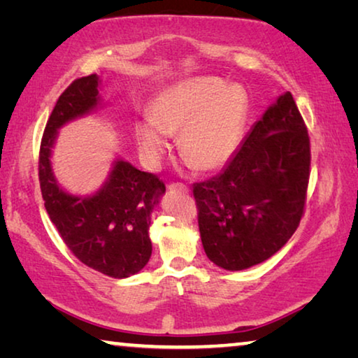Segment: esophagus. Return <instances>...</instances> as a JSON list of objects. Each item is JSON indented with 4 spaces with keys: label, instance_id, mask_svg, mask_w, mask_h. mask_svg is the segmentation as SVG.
I'll use <instances>...</instances> for the list:
<instances>
[{
    "label": "esophagus",
    "instance_id": "obj_1",
    "mask_svg": "<svg viewBox=\"0 0 358 358\" xmlns=\"http://www.w3.org/2000/svg\"><path fill=\"white\" fill-rule=\"evenodd\" d=\"M168 189L171 190V192H182V194H189V192H190L189 185H185V184H182V182H173V184H169Z\"/></svg>",
    "mask_w": 358,
    "mask_h": 358
}]
</instances>
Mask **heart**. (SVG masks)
<instances>
[{"label":"heart","mask_w":358,"mask_h":358,"mask_svg":"<svg viewBox=\"0 0 358 358\" xmlns=\"http://www.w3.org/2000/svg\"><path fill=\"white\" fill-rule=\"evenodd\" d=\"M250 97L243 86L216 76L182 80L148 106L150 122L134 124L141 155L157 166L168 152L166 136L178 137L180 157L198 171H213L232 158L243 141Z\"/></svg>","instance_id":"obj_1"}]
</instances>
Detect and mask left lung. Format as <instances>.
Listing matches in <instances>:
<instances>
[{"label": "left lung", "mask_w": 358, "mask_h": 358, "mask_svg": "<svg viewBox=\"0 0 358 358\" xmlns=\"http://www.w3.org/2000/svg\"><path fill=\"white\" fill-rule=\"evenodd\" d=\"M310 139L291 92L268 107L221 174L194 184L206 256L243 271L273 256L304 216Z\"/></svg>", "instance_id": "1"}]
</instances>
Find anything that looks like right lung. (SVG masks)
I'll return each mask as SVG.
<instances>
[{"mask_svg":"<svg viewBox=\"0 0 358 358\" xmlns=\"http://www.w3.org/2000/svg\"><path fill=\"white\" fill-rule=\"evenodd\" d=\"M97 86V76L87 75L71 81L57 99L43 133L38 178L49 219L76 259L108 277L126 278L150 259L148 225L153 208L166 190L164 182L155 174L117 160L102 189L80 198L60 189L49 162L60 126L99 103Z\"/></svg>","mask_w":358,"mask_h":358,"instance_id":"obj_1","label":"right lung"}]
</instances>
